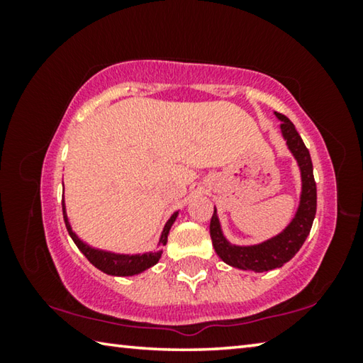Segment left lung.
<instances>
[{"label": "left lung", "instance_id": "1", "mask_svg": "<svg viewBox=\"0 0 363 363\" xmlns=\"http://www.w3.org/2000/svg\"><path fill=\"white\" fill-rule=\"evenodd\" d=\"M277 116L281 120V133H284V138L286 139V144L293 155L298 160L301 176H303V195H301V205L293 223L280 235L272 238V240L256 245V247H232L227 243L223 232H220L216 210H214L210 223L213 247L220 259L229 266L256 270V272L281 267L285 262L290 261L309 235L317 211V186L314 171H312L311 153L293 123L285 115L277 113Z\"/></svg>", "mask_w": 363, "mask_h": 363}]
</instances>
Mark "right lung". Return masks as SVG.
<instances>
[{
	"instance_id": "right-lung-1",
	"label": "right lung",
	"mask_w": 363,
	"mask_h": 363,
	"mask_svg": "<svg viewBox=\"0 0 363 363\" xmlns=\"http://www.w3.org/2000/svg\"><path fill=\"white\" fill-rule=\"evenodd\" d=\"M62 213H64V220H65L67 230H69L72 240L75 242L78 250L82 251V253L86 256V259L93 264V266H96L97 269L102 270V272L108 274V275H120V277H126V275L139 274V272H143V270L152 267L153 264H157L158 259H160V256H162V253H145V255H136V256L115 255V253H107V251L89 248L88 245H84L75 235V233H73L72 227L69 224V219H67L64 201H62ZM176 216H177V213H174L173 216L169 218L167 225H164L162 238H160V242H162L163 245L167 243V240H168V233H169L171 225H173V223L176 220Z\"/></svg>"
}]
</instances>
